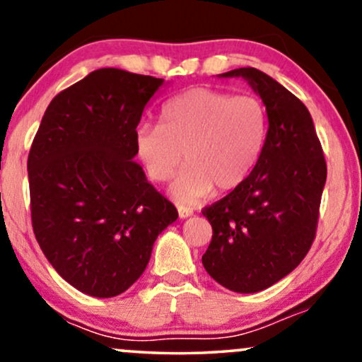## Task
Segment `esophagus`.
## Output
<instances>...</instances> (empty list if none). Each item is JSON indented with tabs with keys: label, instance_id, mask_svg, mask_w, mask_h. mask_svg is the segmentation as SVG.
Masks as SVG:
<instances>
[{
	"label": "esophagus",
	"instance_id": "34e87169",
	"mask_svg": "<svg viewBox=\"0 0 362 362\" xmlns=\"http://www.w3.org/2000/svg\"><path fill=\"white\" fill-rule=\"evenodd\" d=\"M194 211L190 209V207H184V206H178V216H180L182 219L189 218V216H192Z\"/></svg>",
	"mask_w": 362,
	"mask_h": 362
}]
</instances>
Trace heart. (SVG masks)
I'll use <instances>...</instances> for the list:
<instances>
[{"label": "heart", "instance_id": "obj_1", "mask_svg": "<svg viewBox=\"0 0 362 362\" xmlns=\"http://www.w3.org/2000/svg\"><path fill=\"white\" fill-rule=\"evenodd\" d=\"M269 138V112L253 95L223 90H187L161 109V124L143 122L134 131L136 156L146 175L167 182L178 204L190 206L213 194L230 192L252 175Z\"/></svg>", "mask_w": 362, "mask_h": 362}]
</instances>
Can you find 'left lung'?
<instances>
[{
  "label": "left lung",
  "instance_id": "left-lung-1",
  "mask_svg": "<svg viewBox=\"0 0 362 362\" xmlns=\"http://www.w3.org/2000/svg\"><path fill=\"white\" fill-rule=\"evenodd\" d=\"M219 76L243 78L259 95L269 112V138L252 175L202 211L213 226L202 265L226 289L259 293L308 253L327 163L308 109L281 83L255 68Z\"/></svg>",
  "mask_w": 362,
  "mask_h": 362
}]
</instances>
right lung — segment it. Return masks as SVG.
I'll return each mask as SVG.
<instances>
[{"label":"right lung","instance_id":"right-lung-1","mask_svg":"<svg viewBox=\"0 0 362 362\" xmlns=\"http://www.w3.org/2000/svg\"><path fill=\"white\" fill-rule=\"evenodd\" d=\"M163 83L117 68L91 71L52 98L28 153L37 242L62 279L90 296L131 288L178 218L134 161V131Z\"/></svg>","mask_w":362,"mask_h":362}]
</instances>
